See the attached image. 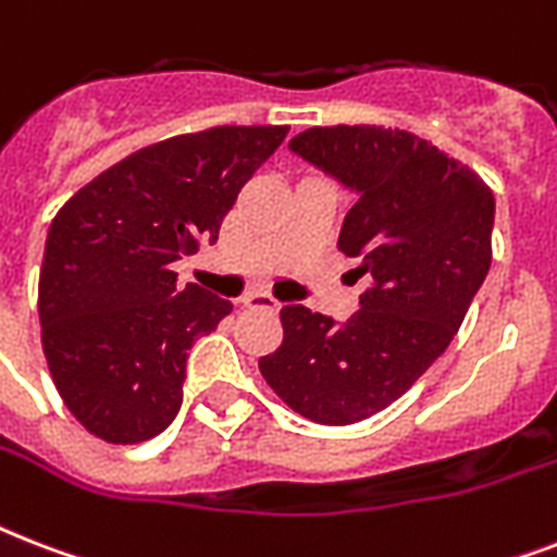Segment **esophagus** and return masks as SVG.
Wrapping results in <instances>:
<instances>
[{
	"label": "esophagus",
	"mask_w": 557,
	"mask_h": 557,
	"mask_svg": "<svg viewBox=\"0 0 557 557\" xmlns=\"http://www.w3.org/2000/svg\"><path fill=\"white\" fill-rule=\"evenodd\" d=\"M243 306L245 309H257V312H269V314H274L280 309L277 300H274L271 295H262V292H253V295L245 297Z\"/></svg>",
	"instance_id": "esophagus-1"
}]
</instances>
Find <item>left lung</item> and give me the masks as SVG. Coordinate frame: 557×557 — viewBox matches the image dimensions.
I'll list each match as a JSON object with an SVG mask.
<instances>
[{"instance_id":"1","label":"left lung","mask_w":557,"mask_h":557,"mask_svg":"<svg viewBox=\"0 0 557 557\" xmlns=\"http://www.w3.org/2000/svg\"><path fill=\"white\" fill-rule=\"evenodd\" d=\"M288 150L356 193L338 248L370 274L344 323L283 306L262 379L295 413L352 424L405 396L448 349L492 265L494 193L474 170L405 129L312 126Z\"/></svg>"}]
</instances>
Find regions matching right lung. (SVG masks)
Segmentation results:
<instances>
[{
  "instance_id": "add662e5",
  "label": "right lung",
  "mask_w": 557,
  "mask_h": 557,
  "mask_svg": "<svg viewBox=\"0 0 557 557\" xmlns=\"http://www.w3.org/2000/svg\"><path fill=\"white\" fill-rule=\"evenodd\" d=\"M288 126H213L126 156L48 227L39 323L74 419L112 445L152 440L182 407L187 352L231 300L176 286L173 262L216 243L243 185Z\"/></svg>"
}]
</instances>
